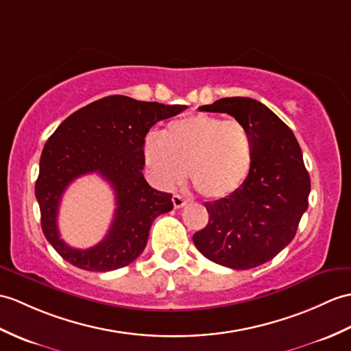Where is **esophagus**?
I'll use <instances>...</instances> for the list:
<instances>
[{
  "label": "esophagus",
  "mask_w": 351,
  "mask_h": 351,
  "mask_svg": "<svg viewBox=\"0 0 351 351\" xmlns=\"http://www.w3.org/2000/svg\"><path fill=\"white\" fill-rule=\"evenodd\" d=\"M172 202H173V206H175L176 209H179V208H182V206L186 205V200L182 197V195H179V194H173Z\"/></svg>",
  "instance_id": "1"
}]
</instances>
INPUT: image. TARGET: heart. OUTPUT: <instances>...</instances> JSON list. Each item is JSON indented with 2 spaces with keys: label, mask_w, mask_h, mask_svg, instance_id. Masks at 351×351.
Returning <instances> with one entry per match:
<instances>
[{
  "label": "heart",
  "mask_w": 351,
  "mask_h": 351,
  "mask_svg": "<svg viewBox=\"0 0 351 351\" xmlns=\"http://www.w3.org/2000/svg\"><path fill=\"white\" fill-rule=\"evenodd\" d=\"M145 161L156 182L173 189L190 167L191 184L202 195L224 199L247 181L252 165V141L239 121L195 113L172 121L162 136L148 134Z\"/></svg>",
  "instance_id": "1"
}]
</instances>
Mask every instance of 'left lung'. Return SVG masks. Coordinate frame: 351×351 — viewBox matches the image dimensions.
<instances>
[{
  "label": "left lung",
  "mask_w": 351,
  "mask_h": 351,
  "mask_svg": "<svg viewBox=\"0 0 351 351\" xmlns=\"http://www.w3.org/2000/svg\"><path fill=\"white\" fill-rule=\"evenodd\" d=\"M200 112L229 113L252 141L247 181L229 197L206 202L209 221L193 242L210 262L232 269L257 267L293 241L308 208L311 181L291 130L248 97H227L200 106Z\"/></svg>",
  "instance_id": "left-lung-1"
}]
</instances>
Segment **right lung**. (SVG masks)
<instances>
[{"label":"right lung","instance_id":"1","mask_svg":"<svg viewBox=\"0 0 351 351\" xmlns=\"http://www.w3.org/2000/svg\"><path fill=\"white\" fill-rule=\"evenodd\" d=\"M185 108L110 95L71 113L49 137L40 158L36 199L46 239L65 262L85 271L108 272L142 254L154 219L173 209L172 194L154 190L143 178L145 136L158 121ZM89 173L111 184L117 209L104 241L79 250L59 238L56 219L66 186Z\"/></svg>","mask_w":351,"mask_h":351}]
</instances>
